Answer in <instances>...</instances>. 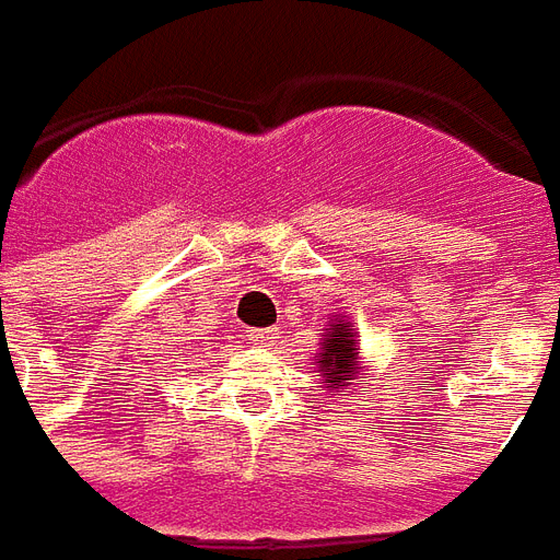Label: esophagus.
<instances>
[{"label": "esophagus", "instance_id": "esophagus-1", "mask_svg": "<svg viewBox=\"0 0 560 560\" xmlns=\"http://www.w3.org/2000/svg\"><path fill=\"white\" fill-rule=\"evenodd\" d=\"M247 340H250L256 349H271V346L280 340V330L277 328H253L250 334H247Z\"/></svg>", "mask_w": 560, "mask_h": 560}]
</instances>
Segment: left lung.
<instances>
[{
  "label": "left lung",
  "mask_w": 560,
  "mask_h": 560,
  "mask_svg": "<svg viewBox=\"0 0 560 560\" xmlns=\"http://www.w3.org/2000/svg\"><path fill=\"white\" fill-rule=\"evenodd\" d=\"M322 366L319 373L330 387H349L354 373H358V352H354V334L349 322L342 325H330L325 334V346H322V358L316 361Z\"/></svg>",
  "instance_id": "8db88e82"
}]
</instances>
